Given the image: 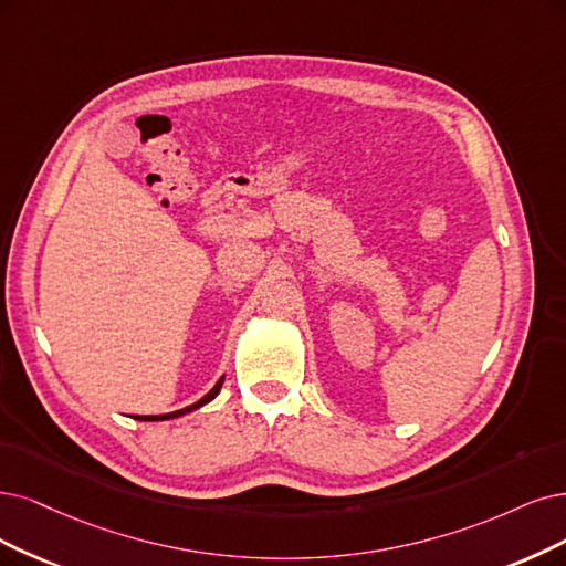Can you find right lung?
I'll return each instance as SVG.
<instances>
[{
    "label": "right lung",
    "instance_id": "1",
    "mask_svg": "<svg viewBox=\"0 0 566 566\" xmlns=\"http://www.w3.org/2000/svg\"><path fill=\"white\" fill-rule=\"evenodd\" d=\"M221 385H223V378L209 389L200 401H196L193 406H186V408H181V410H175V412H167V415H135V420H144V422H160V420H175V417H181V415H186V412H193V410H198V408H202L205 403H209L214 399V396L221 391Z\"/></svg>",
    "mask_w": 566,
    "mask_h": 566
}]
</instances>
